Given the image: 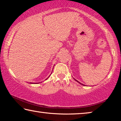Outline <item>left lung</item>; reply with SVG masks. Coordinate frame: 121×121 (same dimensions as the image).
I'll list each match as a JSON object with an SVG mask.
<instances>
[{
	"label": "left lung",
	"instance_id": "8db88e82",
	"mask_svg": "<svg viewBox=\"0 0 121 121\" xmlns=\"http://www.w3.org/2000/svg\"><path fill=\"white\" fill-rule=\"evenodd\" d=\"M75 81H77V82H78V83H79V82H78V81H77V80H76V79H75ZM80 84H81V83H80ZM82 85H83V84H82Z\"/></svg>",
	"mask_w": 121,
	"mask_h": 121
}]
</instances>
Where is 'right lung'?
Listing matches in <instances>:
<instances>
[{
    "mask_svg": "<svg viewBox=\"0 0 121 121\" xmlns=\"http://www.w3.org/2000/svg\"><path fill=\"white\" fill-rule=\"evenodd\" d=\"M47 79H48V78H47Z\"/></svg>",
    "mask_w": 121,
    "mask_h": 121,
    "instance_id": "right-lung-1",
    "label": "right lung"
}]
</instances>
